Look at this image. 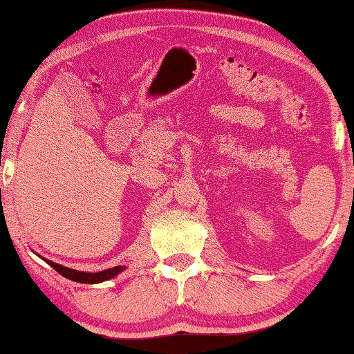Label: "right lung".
<instances>
[{"label":"right lung","instance_id":"obj_1","mask_svg":"<svg viewBox=\"0 0 354 354\" xmlns=\"http://www.w3.org/2000/svg\"><path fill=\"white\" fill-rule=\"evenodd\" d=\"M44 262H48V265L53 266V268L57 271L59 274H62L64 278L76 281V283H83V284H97L102 283V281H109L111 278H115L116 274H120L126 266H113V268L104 270V271H97V273H86V271H78V270H71L68 266H62L55 262H50L48 259H43Z\"/></svg>","mask_w":354,"mask_h":354}]
</instances>
